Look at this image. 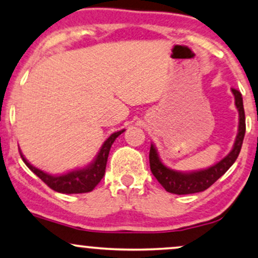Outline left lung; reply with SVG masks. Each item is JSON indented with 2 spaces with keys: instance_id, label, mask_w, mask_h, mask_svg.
<instances>
[{
  "instance_id": "obj_1",
  "label": "left lung",
  "mask_w": 258,
  "mask_h": 258,
  "mask_svg": "<svg viewBox=\"0 0 258 258\" xmlns=\"http://www.w3.org/2000/svg\"><path fill=\"white\" fill-rule=\"evenodd\" d=\"M232 93L234 95L236 106L239 112V128L232 151L218 164L206 168V170L196 171V172L183 173L173 171L165 166L159 159L157 149L151 145L149 151V166L153 176L157 178L158 182L164 186L168 192L177 194V195H186V194H195L205 191L212 184L217 180L230 168L234 161L237 160L240 153L241 145H243L244 135H245V112H244L243 98L241 93L236 88H232Z\"/></svg>"
}]
</instances>
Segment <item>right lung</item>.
Wrapping results in <instances>:
<instances>
[{"instance_id":"right-lung-1","label":"right lung","mask_w":258,"mask_h":258,"mask_svg":"<svg viewBox=\"0 0 258 258\" xmlns=\"http://www.w3.org/2000/svg\"><path fill=\"white\" fill-rule=\"evenodd\" d=\"M123 132L124 129L119 130V132L117 133H113V134L104 142L99 153H98L97 158L94 159L93 163L88 165V166H86L85 168H81V170L72 171V172L69 173L61 174V176H51V174L45 173L44 171L39 170V168L32 166L21 153L20 155L22 160H24V163L26 164V166L30 168L32 172L37 174L47 186L51 187L55 191L61 194L90 192L97 186V184L100 182L101 178L104 177L111 146H112L114 140L118 138Z\"/></svg>"}]
</instances>
